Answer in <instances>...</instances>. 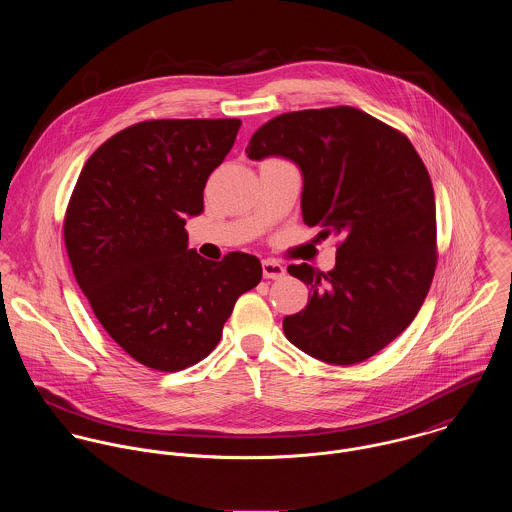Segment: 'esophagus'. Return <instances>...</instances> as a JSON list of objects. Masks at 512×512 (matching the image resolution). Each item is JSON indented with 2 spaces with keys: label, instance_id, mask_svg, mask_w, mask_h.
Listing matches in <instances>:
<instances>
[{
  "label": "esophagus",
  "instance_id": "esophagus-1",
  "mask_svg": "<svg viewBox=\"0 0 512 512\" xmlns=\"http://www.w3.org/2000/svg\"><path fill=\"white\" fill-rule=\"evenodd\" d=\"M262 274L268 280H280V278H284L286 268L280 262H276V260H264L262 262Z\"/></svg>",
  "mask_w": 512,
  "mask_h": 512
}]
</instances>
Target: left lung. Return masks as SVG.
Returning <instances> with one entry per match:
<instances>
[{"label": "left lung", "instance_id": "left-lung-1", "mask_svg": "<svg viewBox=\"0 0 512 512\" xmlns=\"http://www.w3.org/2000/svg\"><path fill=\"white\" fill-rule=\"evenodd\" d=\"M246 153L295 163L303 222L341 240L327 274L288 268L311 293L284 319L288 341L329 365L363 363L414 321L432 286L436 199L424 161L406 136L351 106L282 114Z\"/></svg>", "mask_w": 512, "mask_h": 512}]
</instances>
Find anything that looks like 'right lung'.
Wrapping results in <instances>:
<instances>
[{"instance_id": "obj_1", "label": "right lung", "mask_w": 512, "mask_h": 512, "mask_svg": "<svg viewBox=\"0 0 512 512\" xmlns=\"http://www.w3.org/2000/svg\"><path fill=\"white\" fill-rule=\"evenodd\" d=\"M240 120H149L98 147L65 217L74 278L106 333L138 363L175 372L220 341L236 299L262 280L256 256L213 262L185 224L236 140Z\"/></svg>"}]
</instances>
